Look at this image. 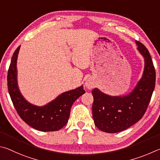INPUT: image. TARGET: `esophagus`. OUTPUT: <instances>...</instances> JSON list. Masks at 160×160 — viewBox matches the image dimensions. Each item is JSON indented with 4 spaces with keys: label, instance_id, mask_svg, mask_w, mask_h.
Masks as SVG:
<instances>
[{
    "label": "esophagus",
    "instance_id": "obj_1",
    "mask_svg": "<svg viewBox=\"0 0 160 160\" xmlns=\"http://www.w3.org/2000/svg\"><path fill=\"white\" fill-rule=\"evenodd\" d=\"M95 86H96V83H95L94 80L93 78H89L88 79H87L86 81L85 82V86L88 89H91L93 88V87H95Z\"/></svg>",
    "mask_w": 160,
    "mask_h": 160
}]
</instances>
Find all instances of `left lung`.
<instances>
[{
  "instance_id": "8db88e82",
  "label": "left lung",
  "mask_w": 160,
  "mask_h": 160,
  "mask_svg": "<svg viewBox=\"0 0 160 160\" xmlns=\"http://www.w3.org/2000/svg\"><path fill=\"white\" fill-rule=\"evenodd\" d=\"M137 49L145 59L142 77L131 93L124 96H110L98 88L92 91L95 125L106 133H117L136 124L144 115L155 86L156 73L150 52L136 41Z\"/></svg>"
}]
</instances>
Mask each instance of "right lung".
<instances>
[{"label":"right lung","instance_id":"add662e5","mask_svg":"<svg viewBox=\"0 0 160 160\" xmlns=\"http://www.w3.org/2000/svg\"><path fill=\"white\" fill-rule=\"evenodd\" d=\"M20 46L15 50L8 72V88L19 116L30 127L41 131H55L67 124L75 100L86 92L83 86L64 92L47 105L38 107L27 102L22 96L17 80V59Z\"/></svg>","mask_w":160,"mask_h":160}]
</instances>
